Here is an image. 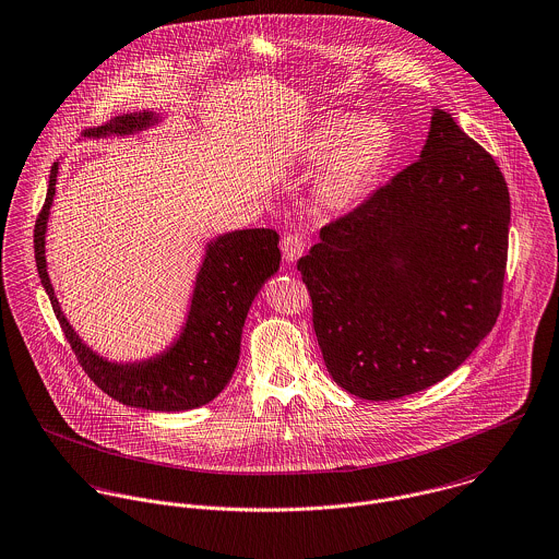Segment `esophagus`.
I'll return each instance as SVG.
<instances>
[{
	"instance_id": "obj_1",
	"label": "esophagus",
	"mask_w": 559,
	"mask_h": 559,
	"mask_svg": "<svg viewBox=\"0 0 559 559\" xmlns=\"http://www.w3.org/2000/svg\"><path fill=\"white\" fill-rule=\"evenodd\" d=\"M306 247H308V240H306L304 235H297V233L286 235V237L282 239L284 260H286V262H297V260L304 255Z\"/></svg>"
}]
</instances>
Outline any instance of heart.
I'll use <instances>...</instances> for the list:
<instances>
[{
	"label": "heart",
	"instance_id": "1",
	"mask_svg": "<svg viewBox=\"0 0 559 559\" xmlns=\"http://www.w3.org/2000/svg\"><path fill=\"white\" fill-rule=\"evenodd\" d=\"M392 148V129L379 116L331 114L310 129L304 142V160L326 159L317 198L329 211H337L357 200L368 180L377 174Z\"/></svg>",
	"mask_w": 559,
	"mask_h": 559
}]
</instances>
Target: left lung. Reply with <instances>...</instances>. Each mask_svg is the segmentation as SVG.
Here are the masks:
<instances>
[{
	"label": "left lung",
	"mask_w": 559,
	"mask_h": 559,
	"mask_svg": "<svg viewBox=\"0 0 559 559\" xmlns=\"http://www.w3.org/2000/svg\"><path fill=\"white\" fill-rule=\"evenodd\" d=\"M510 195L495 159L435 107L419 159L299 260L333 381L396 400L443 381L501 310Z\"/></svg>",
	"instance_id": "8db88e82"
}]
</instances>
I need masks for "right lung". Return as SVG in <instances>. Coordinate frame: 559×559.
I'll return each instance as SVG.
<instances>
[{
  "label": "right lung",
  "instance_id": "obj_1",
  "mask_svg": "<svg viewBox=\"0 0 559 559\" xmlns=\"http://www.w3.org/2000/svg\"><path fill=\"white\" fill-rule=\"evenodd\" d=\"M160 122V111H135L90 129L83 138H127ZM58 171L60 160L51 167L47 200L36 219L34 253L43 288L87 377L107 396L146 411H189L217 399L239 364L240 335L251 301L280 269V235L269 228H249L209 240L195 273L187 319L174 342L146 359L114 361L81 340L62 312L47 271V228Z\"/></svg>",
  "mask_w": 559,
  "mask_h": 559
}]
</instances>
